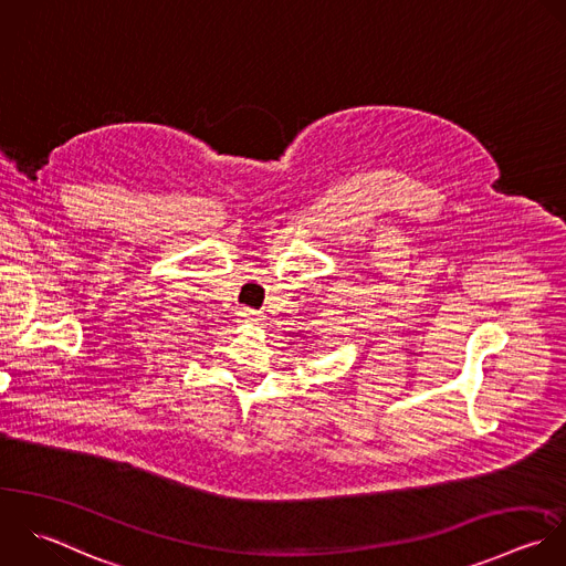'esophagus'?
I'll return each instance as SVG.
<instances>
[{
    "instance_id": "esophagus-1",
    "label": "esophagus",
    "mask_w": 566,
    "mask_h": 566,
    "mask_svg": "<svg viewBox=\"0 0 566 566\" xmlns=\"http://www.w3.org/2000/svg\"><path fill=\"white\" fill-rule=\"evenodd\" d=\"M238 317H240V322H244V324H260V322H262V315H260L258 311H251V308H242V311L238 313Z\"/></svg>"
}]
</instances>
